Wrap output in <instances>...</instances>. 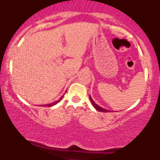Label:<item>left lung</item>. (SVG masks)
<instances>
[{"label": "left lung", "instance_id": "left-lung-1", "mask_svg": "<svg viewBox=\"0 0 160 160\" xmlns=\"http://www.w3.org/2000/svg\"><path fill=\"white\" fill-rule=\"evenodd\" d=\"M89 98H90V101H91L93 107H94V108H95V109L97 110V111H101V112H103V113H106V112H108V111H108V110L104 109L103 108L100 107V106H98V104H95V102H94V101H93L92 99V98H91V97H90V95H89Z\"/></svg>", "mask_w": 160, "mask_h": 160}]
</instances>
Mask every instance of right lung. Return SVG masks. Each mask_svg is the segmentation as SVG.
<instances>
[{"instance_id":"obj_1","label":"right lung","mask_w":160,"mask_h":160,"mask_svg":"<svg viewBox=\"0 0 160 160\" xmlns=\"http://www.w3.org/2000/svg\"><path fill=\"white\" fill-rule=\"evenodd\" d=\"M63 98V96H62L61 97V98L59 99V100H58V101H56V102H52V103H51V104H43V106H46V107H52V106H53V105H55V104H56L57 103H58V102H60V100H62V98Z\"/></svg>"}]
</instances>
